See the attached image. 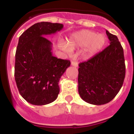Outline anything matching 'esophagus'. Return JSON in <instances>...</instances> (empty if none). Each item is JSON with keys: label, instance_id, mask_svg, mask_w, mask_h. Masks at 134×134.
<instances>
[{"label": "esophagus", "instance_id": "1", "mask_svg": "<svg viewBox=\"0 0 134 134\" xmlns=\"http://www.w3.org/2000/svg\"><path fill=\"white\" fill-rule=\"evenodd\" d=\"M71 65L73 66V67H78V63H77V62H71Z\"/></svg>", "mask_w": 134, "mask_h": 134}]
</instances>
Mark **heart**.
Segmentation results:
<instances>
[{"instance_id": "obj_1", "label": "heart", "mask_w": 134, "mask_h": 134, "mask_svg": "<svg viewBox=\"0 0 134 134\" xmlns=\"http://www.w3.org/2000/svg\"><path fill=\"white\" fill-rule=\"evenodd\" d=\"M107 38L103 34H98L90 30H82L75 32L67 41V44L61 42L59 46L65 52H70L71 49L77 47H86L82 52L83 59H88L99 53L105 46Z\"/></svg>"}]
</instances>
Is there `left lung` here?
Here are the masks:
<instances>
[{"label": "left lung", "instance_id": "8db88e82", "mask_svg": "<svg viewBox=\"0 0 134 134\" xmlns=\"http://www.w3.org/2000/svg\"><path fill=\"white\" fill-rule=\"evenodd\" d=\"M109 45L87 62L79 64L78 92L94 105L111 102L122 87L126 67L124 50L118 37L106 30Z\"/></svg>", "mask_w": 134, "mask_h": 134}]
</instances>
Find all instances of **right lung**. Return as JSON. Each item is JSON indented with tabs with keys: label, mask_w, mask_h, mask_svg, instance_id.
<instances>
[{
	"label": "right lung",
	"mask_w": 134,
	"mask_h": 134,
	"mask_svg": "<svg viewBox=\"0 0 134 134\" xmlns=\"http://www.w3.org/2000/svg\"><path fill=\"white\" fill-rule=\"evenodd\" d=\"M60 23H37L20 36L15 62V80L20 95L33 105H45L56 99L59 81L70 61L52 55V43L44 36L63 28Z\"/></svg>",
	"instance_id": "1"
}]
</instances>
